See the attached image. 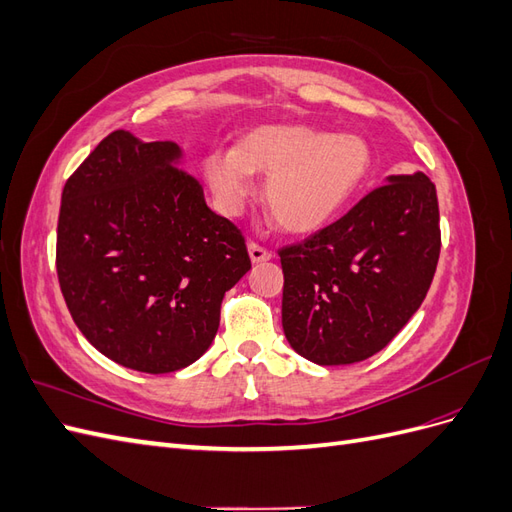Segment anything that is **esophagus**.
Segmentation results:
<instances>
[{"instance_id": "1", "label": "esophagus", "mask_w": 512, "mask_h": 512, "mask_svg": "<svg viewBox=\"0 0 512 512\" xmlns=\"http://www.w3.org/2000/svg\"><path fill=\"white\" fill-rule=\"evenodd\" d=\"M247 252H250L252 262H267V260H271V256H273V254L267 250V247H262V245L254 243V241L247 243Z\"/></svg>"}]
</instances>
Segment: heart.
<instances>
[{
	"label": "heart",
	"instance_id": "heart-1",
	"mask_svg": "<svg viewBox=\"0 0 512 512\" xmlns=\"http://www.w3.org/2000/svg\"><path fill=\"white\" fill-rule=\"evenodd\" d=\"M374 156L359 134L309 126H262L237 147L215 149L203 162L218 209L235 218L256 192L254 173L267 175L265 200L294 235L327 226L365 185Z\"/></svg>",
	"mask_w": 512,
	"mask_h": 512
}]
</instances>
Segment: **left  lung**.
<instances>
[{
  "instance_id": "8db88e82",
  "label": "left lung",
  "mask_w": 512,
  "mask_h": 512,
  "mask_svg": "<svg viewBox=\"0 0 512 512\" xmlns=\"http://www.w3.org/2000/svg\"><path fill=\"white\" fill-rule=\"evenodd\" d=\"M440 258L436 185L391 175L344 218L280 250L282 327L318 365L380 352L421 307Z\"/></svg>"
}]
</instances>
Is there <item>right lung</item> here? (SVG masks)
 <instances>
[{
	"label": "right lung",
	"instance_id": "add662e5",
	"mask_svg": "<svg viewBox=\"0 0 512 512\" xmlns=\"http://www.w3.org/2000/svg\"><path fill=\"white\" fill-rule=\"evenodd\" d=\"M179 164V145L115 130L61 192L57 277L70 316L96 350L145 374L200 359L226 290L252 269L241 230Z\"/></svg>",
	"mask_w": 512,
	"mask_h": 512
}]
</instances>
